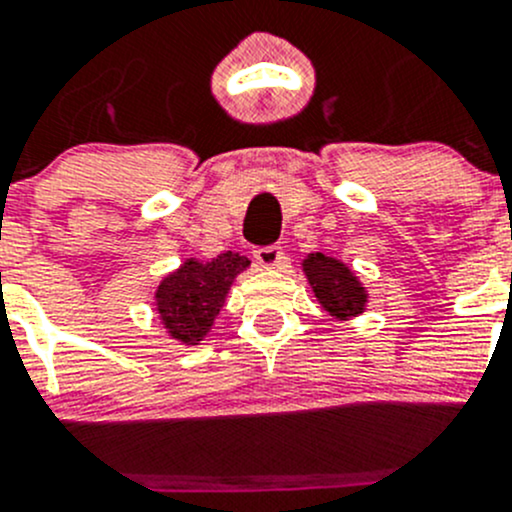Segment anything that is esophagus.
Listing matches in <instances>:
<instances>
[{
  "mask_svg": "<svg viewBox=\"0 0 512 512\" xmlns=\"http://www.w3.org/2000/svg\"><path fill=\"white\" fill-rule=\"evenodd\" d=\"M282 247L280 245H267V247H257L255 250V260L260 262L262 267H277L282 262Z\"/></svg>",
  "mask_w": 512,
  "mask_h": 512,
  "instance_id": "34e87169",
  "label": "esophagus"
}]
</instances>
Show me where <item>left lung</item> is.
Returning <instances> with one entry per match:
<instances>
[{"label":"left lung","instance_id":"8db88e82","mask_svg":"<svg viewBox=\"0 0 512 512\" xmlns=\"http://www.w3.org/2000/svg\"><path fill=\"white\" fill-rule=\"evenodd\" d=\"M302 272L329 317L347 322V319L359 317L366 309V302H369L366 287L361 285L352 267L344 265L337 257H329L324 252H309L302 260Z\"/></svg>","mask_w":512,"mask_h":512}]
</instances>
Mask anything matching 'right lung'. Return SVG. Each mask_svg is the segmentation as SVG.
I'll list each match as a JSON object with an SVG mask.
<instances>
[{
  "instance_id": "right-lung-1",
  "label": "right lung",
  "mask_w": 512,
  "mask_h": 512,
  "mask_svg": "<svg viewBox=\"0 0 512 512\" xmlns=\"http://www.w3.org/2000/svg\"><path fill=\"white\" fill-rule=\"evenodd\" d=\"M250 267L237 252H223L203 262L188 257L175 272L165 275L156 287V312L170 339L183 347H195L213 329L232 282Z\"/></svg>"
}]
</instances>
